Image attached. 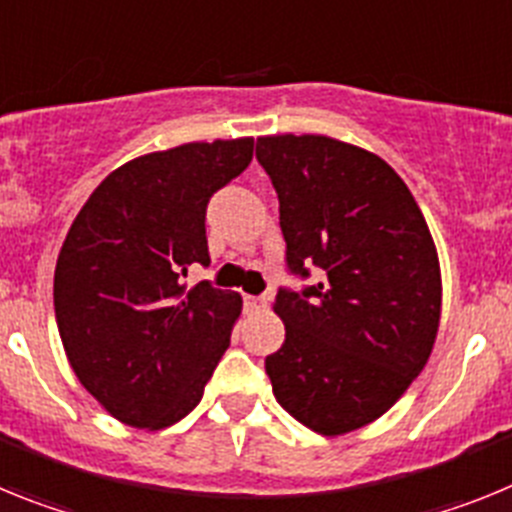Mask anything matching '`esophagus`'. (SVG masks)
I'll use <instances>...</instances> for the list:
<instances>
[{
    "label": "esophagus",
    "mask_w": 512,
    "mask_h": 512,
    "mask_svg": "<svg viewBox=\"0 0 512 512\" xmlns=\"http://www.w3.org/2000/svg\"><path fill=\"white\" fill-rule=\"evenodd\" d=\"M243 302H246L248 310H266V297H243Z\"/></svg>",
    "instance_id": "esophagus-1"
}]
</instances>
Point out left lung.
<instances>
[{
  "label": "left lung",
  "instance_id": "1",
  "mask_svg": "<svg viewBox=\"0 0 512 512\" xmlns=\"http://www.w3.org/2000/svg\"><path fill=\"white\" fill-rule=\"evenodd\" d=\"M256 158L279 197L287 336L266 356L277 402L320 436L364 428L423 372L441 320V266L418 202L387 161L328 135H264Z\"/></svg>",
  "mask_w": 512,
  "mask_h": 512
}]
</instances>
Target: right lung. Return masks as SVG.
<instances>
[{
    "label": "right lung",
    "mask_w": 512,
    "mask_h": 512,
    "mask_svg": "<svg viewBox=\"0 0 512 512\" xmlns=\"http://www.w3.org/2000/svg\"><path fill=\"white\" fill-rule=\"evenodd\" d=\"M253 158V138L184 143L112 171L71 223L53 307L69 364L112 418L161 431L197 408L241 315L238 292L187 289L210 264L207 202Z\"/></svg>",
    "instance_id": "obj_1"
}]
</instances>
